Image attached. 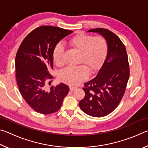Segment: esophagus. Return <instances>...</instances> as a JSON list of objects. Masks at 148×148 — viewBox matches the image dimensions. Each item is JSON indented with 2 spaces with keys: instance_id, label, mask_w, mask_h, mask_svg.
Here are the masks:
<instances>
[{
  "instance_id": "34e87169",
  "label": "esophagus",
  "mask_w": 148,
  "mask_h": 148,
  "mask_svg": "<svg viewBox=\"0 0 148 148\" xmlns=\"http://www.w3.org/2000/svg\"><path fill=\"white\" fill-rule=\"evenodd\" d=\"M76 89V87H74V86H71V87H70V91H74Z\"/></svg>"
}]
</instances>
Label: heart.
Wrapping results in <instances>:
<instances>
[{
  "label": "heart",
  "instance_id": "b5f03b06",
  "mask_svg": "<svg viewBox=\"0 0 148 148\" xmlns=\"http://www.w3.org/2000/svg\"><path fill=\"white\" fill-rule=\"evenodd\" d=\"M69 44L79 51L78 63L76 66L67 67L60 72L61 81L70 85H77L86 78L88 71L93 72L103 63L108 51L106 40L101 36L92 37L79 32L69 40ZM64 46L61 43L56 45L53 50V57L57 66L63 64Z\"/></svg>",
  "mask_w": 148,
  "mask_h": 148
}]
</instances>
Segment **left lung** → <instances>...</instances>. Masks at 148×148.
<instances>
[{
    "mask_svg": "<svg viewBox=\"0 0 148 148\" xmlns=\"http://www.w3.org/2000/svg\"><path fill=\"white\" fill-rule=\"evenodd\" d=\"M88 32L101 34L108 51L97 76L84 84L85 97L79 105L86 114L101 117L113 112L123 97L130 75L128 56L123 43L110 30L97 28Z\"/></svg>",
    "mask_w": 148,
    "mask_h": 148,
    "instance_id": "left-lung-1",
    "label": "left lung"
}]
</instances>
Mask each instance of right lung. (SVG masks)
Listing matches in <instances>:
<instances>
[{
	"label": "right lung",
	"mask_w": 148,
	"mask_h": 148,
	"mask_svg": "<svg viewBox=\"0 0 148 148\" xmlns=\"http://www.w3.org/2000/svg\"><path fill=\"white\" fill-rule=\"evenodd\" d=\"M72 32L56 27H37L24 38L17 50L15 61L17 86L25 101L38 113L58 111L69 92V86L62 83L51 86L49 91L46 86L53 78L49 72L53 69L54 47Z\"/></svg>",
	"instance_id": "add662e5"
}]
</instances>
